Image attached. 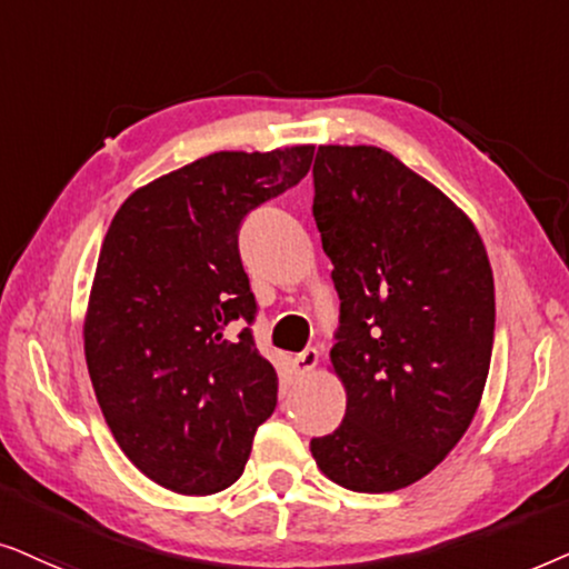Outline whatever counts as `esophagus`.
<instances>
[{
  "instance_id": "esophagus-1",
  "label": "esophagus",
  "mask_w": 569,
  "mask_h": 569,
  "mask_svg": "<svg viewBox=\"0 0 569 569\" xmlns=\"http://www.w3.org/2000/svg\"><path fill=\"white\" fill-rule=\"evenodd\" d=\"M317 359H320L317 348H305V351L297 353V359H293V367H297L299 375H309L317 367Z\"/></svg>"
}]
</instances>
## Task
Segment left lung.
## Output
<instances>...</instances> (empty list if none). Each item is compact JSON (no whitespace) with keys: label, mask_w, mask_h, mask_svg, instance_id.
Wrapping results in <instances>:
<instances>
[{"label":"left lung","mask_w":569,"mask_h":569,"mask_svg":"<svg viewBox=\"0 0 569 569\" xmlns=\"http://www.w3.org/2000/svg\"><path fill=\"white\" fill-rule=\"evenodd\" d=\"M312 216L340 299L346 416L309 450L330 481H419L471 427L495 343V278L463 210L375 146H320Z\"/></svg>","instance_id":"8db88e82"}]
</instances>
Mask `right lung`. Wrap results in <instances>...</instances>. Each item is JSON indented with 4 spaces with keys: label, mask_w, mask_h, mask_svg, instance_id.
I'll list each match as a JSON object with an SVG mask.
<instances>
[{
    "label": "right lung",
    "mask_w": 569,
    "mask_h": 569,
    "mask_svg": "<svg viewBox=\"0 0 569 569\" xmlns=\"http://www.w3.org/2000/svg\"><path fill=\"white\" fill-rule=\"evenodd\" d=\"M315 148L221 150L121 202L98 254L86 361L121 452L179 495H216L244 473L278 375L257 351V301L239 226L299 184Z\"/></svg>",
    "instance_id": "obj_1"
}]
</instances>
